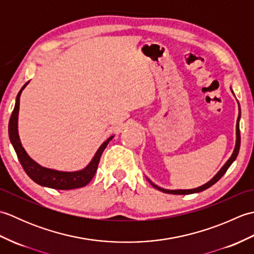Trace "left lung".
I'll return each instance as SVG.
<instances>
[{
  "instance_id": "1",
  "label": "left lung",
  "mask_w": 254,
  "mask_h": 254,
  "mask_svg": "<svg viewBox=\"0 0 254 254\" xmlns=\"http://www.w3.org/2000/svg\"><path fill=\"white\" fill-rule=\"evenodd\" d=\"M231 89V88H230ZM231 91H233V89H231ZM233 94H234V91H233ZM235 95V94H234ZM239 104V102H238ZM240 117H241V113H240V106H239V116H238V119H237V124H236V145H235V149H234V152H233V154H231V156H230V158L226 161V164L222 167V168H220V170L217 172L216 175H215L212 179H210L208 182H206L205 183V185H203V186H201V187H198V188H195V189H190V190H167V189H163V188H160V187H158V186H156L154 182H152L150 181L148 178H147V180L149 181V183L150 185H152L155 189H157V190H159V191H161V192H165V193H169V194H178V195H186V194H192V193H198V192H202V191H204V190H206V189H208L209 187H212L213 185H215V183H216L220 178H222L224 175H225V172L227 171V169L229 168L230 167V165L234 163L235 161V159L237 158V156H238V153H239V149H240V130H239V120H240Z\"/></svg>"
}]
</instances>
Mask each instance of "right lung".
I'll return each instance as SVG.
<instances>
[{
    "label": "right lung",
    "mask_w": 254,
    "mask_h": 254,
    "mask_svg": "<svg viewBox=\"0 0 254 254\" xmlns=\"http://www.w3.org/2000/svg\"><path fill=\"white\" fill-rule=\"evenodd\" d=\"M29 82H27L19 93L16 97V102L14 110L12 112V116L9 119L8 123V135L10 143H12L13 147L15 149L16 154L20 165L23 166L25 172L32 181H35L37 185L56 189V190H72V189H78L88 185L90 180L93 179L95 176L97 168H98V164L101 157V154L107 147L108 143L113 138L112 135L100 145V147L97 150L93 159L90 163L85 167V168L76 170V171H60L56 169H50L42 167L39 164H37L34 159L29 157V155L26 153L25 148L21 146L20 138L18 135V113H19V98L21 95V91L28 85Z\"/></svg>",
    "instance_id": "add662e5"
}]
</instances>
